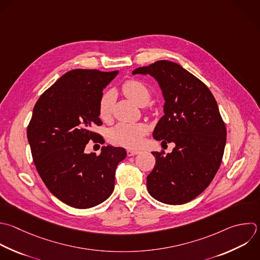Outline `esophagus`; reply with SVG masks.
<instances>
[{
  "instance_id": "1",
  "label": "esophagus",
  "mask_w": 260,
  "mask_h": 260,
  "mask_svg": "<svg viewBox=\"0 0 260 260\" xmlns=\"http://www.w3.org/2000/svg\"><path fill=\"white\" fill-rule=\"evenodd\" d=\"M140 151L139 150H134V149H127V155L128 156H133L138 154Z\"/></svg>"
}]
</instances>
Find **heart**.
<instances>
[{
    "instance_id": "heart-1",
    "label": "heart",
    "mask_w": 260,
    "mask_h": 260,
    "mask_svg": "<svg viewBox=\"0 0 260 260\" xmlns=\"http://www.w3.org/2000/svg\"><path fill=\"white\" fill-rule=\"evenodd\" d=\"M123 93L138 106H145L150 98L151 92L148 86L140 80L129 79L122 85ZM115 95L114 92L106 91L99 102V117L107 121L112 115ZM148 126L145 123H119L108 131V140L118 146L135 148L138 147L143 137L148 133Z\"/></svg>"
}]
</instances>
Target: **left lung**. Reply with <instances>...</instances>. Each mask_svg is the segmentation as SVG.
I'll return each mask as SVG.
<instances>
[{
    "label": "left lung",
    "mask_w": 260,
    "mask_h": 260,
    "mask_svg": "<svg viewBox=\"0 0 260 260\" xmlns=\"http://www.w3.org/2000/svg\"><path fill=\"white\" fill-rule=\"evenodd\" d=\"M132 73H148L158 81L165 116L153 137L161 145L176 144L171 153L151 152L155 165L147 176V190L167 204L189 202L207 188L222 159L226 129L216 101L200 79L171 61H156Z\"/></svg>",
    "instance_id": "obj_1"
}]
</instances>
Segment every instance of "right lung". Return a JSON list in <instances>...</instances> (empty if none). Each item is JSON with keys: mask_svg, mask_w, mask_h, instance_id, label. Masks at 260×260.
<instances>
[{"mask_svg": "<svg viewBox=\"0 0 260 260\" xmlns=\"http://www.w3.org/2000/svg\"><path fill=\"white\" fill-rule=\"evenodd\" d=\"M118 71L74 69L64 74L38 100L27 126L32 159L50 192L75 208H89L110 197L122 147L103 146L101 154L84 152L91 131L102 125L99 102Z\"/></svg>", "mask_w": 260, "mask_h": 260, "instance_id": "right-lung-1", "label": "right lung"}]
</instances>
